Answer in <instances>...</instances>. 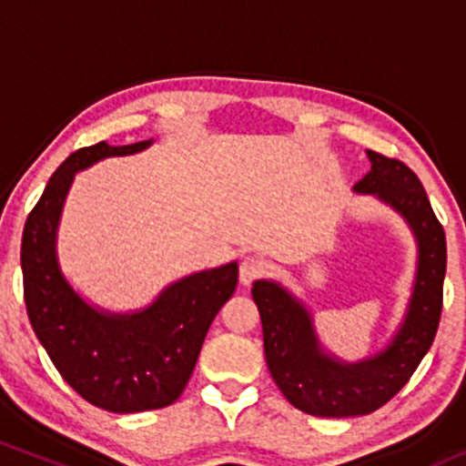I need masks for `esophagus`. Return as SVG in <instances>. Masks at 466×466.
Listing matches in <instances>:
<instances>
[{"instance_id": "esophagus-1", "label": "esophagus", "mask_w": 466, "mask_h": 466, "mask_svg": "<svg viewBox=\"0 0 466 466\" xmlns=\"http://www.w3.org/2000/svg\"><path fill=\"white\" fill-rule=\"evenodd\" d=\"M267 260L260 258V256L256 254H249L245 256L243 260H240V267H238V278L243 285H249L251 280H256V278H260L267 271Z\"/></svg>"}]
</instances>
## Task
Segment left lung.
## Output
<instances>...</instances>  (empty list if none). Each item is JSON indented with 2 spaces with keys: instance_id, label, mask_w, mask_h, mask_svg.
Instances as JSON below:
<instances>
[{
  "instance_id": "8db88e82",
  "label": "left lung",
  "mask_w": 466,
  "mask_h": 466,
  "mask_svg": "<svg viewBox=\"0 0 466 466\" xmlns=\"http://www.w3.org/2000/svg\"><path fill=\"white\" fill-rule=\"evenodd\" d=\"M372 168L355 190L370 192L410 221L419 238V276L408 318L392 346L374 360L339 363L315 339L311 318L274 282H254L251 296L263 322L265 360L276 386L293 408L324 419L370 414L399 392L434 341L447 271L445 229L414 170L397 157L368 151Z\"/></svg>"
}]
</instances>
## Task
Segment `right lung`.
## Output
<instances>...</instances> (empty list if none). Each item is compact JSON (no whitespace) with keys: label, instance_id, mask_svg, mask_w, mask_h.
<instances>
[{"label":"right lung","instance_id":"obj_1","mask_svg":"<svg viewBox=\"0 0 466 466\" xmlns=\"http://www.w3.org/2000/svg\"><path fill=\"white\" fill-rule=\"evenodd\" d=\"M148 144L98 142L74 151L47 181L21 237L24 300L35 335L80 397L116 414L166 408L179 399L212 319L238 285V265L229 263L175 282L147 311L103 315L63 280L55 234L74 173Z\"/></svg>","mask_w":466,"mask_h":466}]
</instances>
